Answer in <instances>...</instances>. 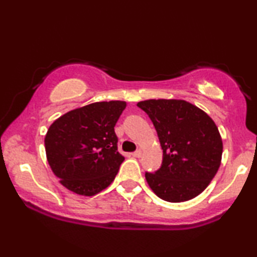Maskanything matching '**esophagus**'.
Listing matches in <instances>:
<instances>
[{
	"mask_svg": "<svg viewBox=\"0 0 257 257\" xmlns=\"http://www.w3.org/2000/svg\"><path fill=\"white\" fill-rule=\"evenodd\" d=\"M142 150H137L136 152H133L132 153V156L133 157H136V158H139V157H142Z\"/></svg>",
	"mask_w": 257,
	"mask_h": 257,
	"instance_id": "1",
	"label": "esophagus"
}]
</instances>
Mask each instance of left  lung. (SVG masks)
<instances>
[{"label":"left lung","mask_w":257,"mask_h":257,"mask_svg":"<svg viewBox=\"0 0 257 257\" xmlns=\"http://www.w3.org/2000/svg\"><path fill=\"white\" fill-rule=\"evenodd\" d=\"M137 106L151 119L163 150L161 169L145 173L149 186L166 202L197 197L221 165L223 143L215 121L181 99H149Z\"/></svg>","instance_id":"8db88e82"}]
</instances>
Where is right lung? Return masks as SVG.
Returning <instances> with one entry per match:
<instances>
[{"instance_id":"obj_1","label":"right lung","mask_w":257,"mask_h":257,"mask_svg":"<svg viewBox=\"0 0 257 257\" xmlns=\"http://www.w3.org/2000/svg\"><path fill=\"white\" fill-rule=\"evenodd\" d=\"M126 101H100L72 109L49 126L46 156L66 189L94 196L114 181L125 157L118 152L114 126Z\"/></svg>"}]
</instances>
